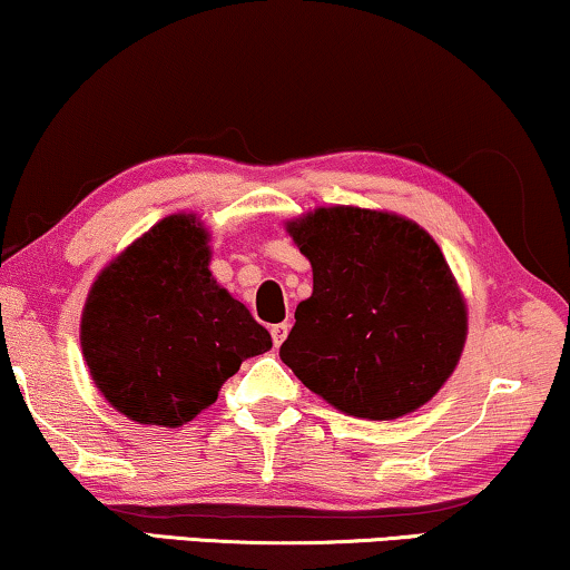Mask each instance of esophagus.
Segmentation results:
<instances>
[{
	"mask_svg": "<svg viewBox=\"0 0 570 570\" xmlns=\"http://www.w3.org/2000/svg\"><path fill=\"white\" fill-rule=\"evenodd\" d=\"M269 332H272V342H275V347H279V345H283V342H285L287 332H291V324H287V322L275 324Z\"/></svg>",
	"mask_w": 570,
	"mask_h": 570,
	"instance_id": "1",
	"label": "esophagus"
}]
</instances>
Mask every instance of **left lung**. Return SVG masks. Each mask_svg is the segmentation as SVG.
Wrapping results in <instances>:
<instances>
[{
    "label": "left lung",
    "mask_w": 570,
    "mask_h": 570,
    "mask_svg": "<svg viewBox=\"0 0 570 570\" xmlns=\"http://www.w3.org/2000/svg\"><path fill=\"white\" fill-rule=\"evenodd\" d=\"M314 269L279 357L334 407L394 420L417 410L456 368L466 308L441 248L389 213L322 207L287 223Z\"/></svg>",
    "instance_id": "left-lung-1"
}]
</instances>
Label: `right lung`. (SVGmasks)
<instances>
[{
    "instance_id": "obj_1",
    "label": "right lung",
    "mask_w": 570,
    "mask_h": 570,
    "mask_svg": "<svg viewBox=\"0 0 570 570\" xmlns=\"http://www.w3.org/2000/svg\"><path fill=\"white\" fill-rule=\"evenodd\" d=\"M207 264L197 217L170 215L100 272L88 295L80 340L90 376L137 423H189L246 357L272 347Z\"/></svg>"
}]
</instances>
